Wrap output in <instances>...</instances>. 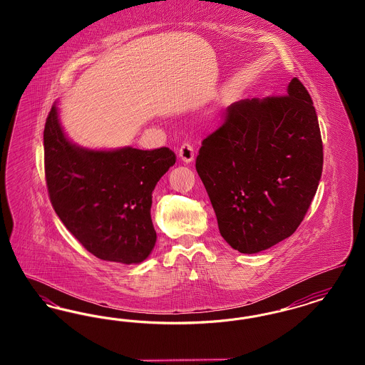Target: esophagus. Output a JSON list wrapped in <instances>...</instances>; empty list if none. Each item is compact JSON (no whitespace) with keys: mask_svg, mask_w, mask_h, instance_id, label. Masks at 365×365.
<instances>
[{"mask_svg":"<svg viewBox=\"0 0 365 365\" xmlns=\"http://www.w3.org/2000/svg\"><path fill=\"white\" fill-rule=\"evenodd\" d=\"M179 157L185 161V163H190L194 160V149L189 142H183L179 148Z\"/></svg>","mask_w":365,"mask_h":365,"instance_id":"obj_1","label":"esophagus"}]
</instances>
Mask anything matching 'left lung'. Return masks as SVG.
Returning a JSON list of instances; mask_svg holds the SVG:
<instances>
[{
    "label": "left lung",
    "instance_id": "8db88e82",
    "mask_svg": "<svg viewBox=\"0 0 365 365\" xmlns=\"http://www.w3.org/2000/svg\"><path fill=\"white\" fill-rule=\"evenodd\" d=\"M195 170L226 242L257 253L286 240L304 220L323 170L312 98L294 78L287 94L230 105L202 140Z\"/></svg>",
    "mask_w": 365,
    "mask_h": 365
}]
</instances>
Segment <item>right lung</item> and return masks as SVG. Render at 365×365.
Returning <instances> with one entry per match:
<instances>
[{
	"label": "right lung",
	"instance_id": "obj_1",
	"mask_svg": "<svg viewBox=\"0 0 365 365\" xmlns=\"http://www.w3.org/2000/svg\"><path fill=\"white\" fill-rule=\"evenodd\" d=\"M43 157L53 209L87 252L123 264L150 255L157 238L152 192L175 164L173 150L76 148L64 137L53 105L43 130Z\"/></svg>",
	"mask_w": 365,
	"mask_h": 365
}]
</instances>
